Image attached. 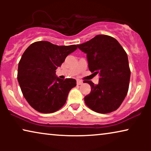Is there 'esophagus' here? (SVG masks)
I'll use <instances>...</instances> for the list:
<instances>
[{"instance_id": "obj_1", "label": "esophagus", "mask_w": 151, "mask_h": 151, "mask_svg": "<svg viewBox=\"0 0 151 151\" xmlns=\"http://www.w3.org/2000/svg\"><path fill=\"white\" fill-rule=\"evenodd\" d=\"M82 83H83V82H82V80H77V84H78V85H80V84H82Z\"/></svg>"}]
</instances>
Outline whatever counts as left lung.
<instances>
[{
	"instance_id": "left-lung-1",
	"label": "left lung",
	"mask_w": 151,
	"mask_h": 151,
	"mask_svg": "<svg viewBox=\"0 0 151 151\" xmlns=\"http://www.w3.org/2000/svg\"><path fill=\"white\" fill-rule=\"evenodd\" d=\"M78 47L86 53L90 71L100 76L98 84L84 81L91 88L84 97L86 106L99 113L117 110L127 95L131 77L124 49L116 39L107 35H97Z\"/></svg>"
}]
</instances>
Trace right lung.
<instances>
[{"mask_svg":"<svg viewBox=\"0 0 151 151\" xmlns=\"http://www.w3.org/2000/svg\"><path fill=\"white\" fill-rule=\"evenodd\" d=\"M77 48L76 45L58 46L38 41L24 51L18 63L17 78L23 96L35 110L51 113L65 104L76 80L60 79L55 76V70Z\"/></svg>","mask_w":151,"mask_h":151,"instance_id":"right-lung-1","label":"right lung"}]
</instances>
